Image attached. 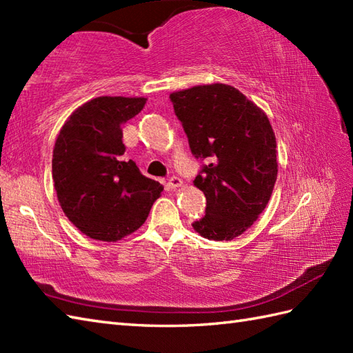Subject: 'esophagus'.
I'll return each mask as SVG.
<instances>
[{"label":"esophagus","mask_w":353,"mask_h":353,"mask_svg":"<svg viewBox=\"0 0 353 353\" xmlns=\"http://www.w3.org/2000/svg\"><path fill=\"white\" fill-rule=\"evenodd\" d=\"M182 185H183L182 179L177 177V176H171L168 179V182H167V186H168L170 190H176V188H179V186H182Z\"/></svg>","instance_id":"34e87169"}]
</instances>
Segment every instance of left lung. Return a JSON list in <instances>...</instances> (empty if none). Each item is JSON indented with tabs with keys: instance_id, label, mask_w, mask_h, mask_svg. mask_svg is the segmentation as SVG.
<instances>
[{
	"instance_id": "1",
	"label": "left lung",
	"mask_w": 353,
	"mask_h": 353,
	"mask_svg": "<svg viewBox=\"0 0 353 353\" xmlns=\"http://www.w3.org/2000/svg\"><path fill=\"white\" fill-rule=\"evenodd\" d=\"M191 153L205 161L194 185L206 214L192 223L214 241L244 234L264 211L276 183V138L264 110L236 88L214 83L170 94Z\"/></svg>"
}]
</instances>
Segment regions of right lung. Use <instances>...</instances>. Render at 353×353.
Instances as JSON below:
<instances>
[{"instance_id":"obj_1","label":"right lung","mask_w":353,"mask_h":353,"mask_svg":"<svg viewBox=\"0 0 353 353\" xmlns=\"http://www.w3.org/2000/svg\"><path fill=\"white\" fill-rule=\"evenodd\" d=\"M144 97H97L70 115L52 150L57 200L81 234L114 243L138 230L163 186L125 159L123 124Z\"/></svg>"}]
</instances>
